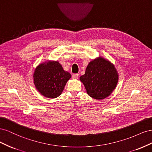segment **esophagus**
I'll return each instance as SVG.
<instances>
[{"label": "esophagus", "instance_id": "esophagus-1", "mask_svg": "<svg viewBox=\"0 0 152 152\" xmlns=\"http://www.w3.org/2000/svg\"><path fill=\"white\" fill-rule=\"evenodd\" d=\"M72 77L73 79H77L79 78V74L78 73H75V74H73Z\"/></svg>", "mask_w": 152, "mask_h": 152}]
</instances>
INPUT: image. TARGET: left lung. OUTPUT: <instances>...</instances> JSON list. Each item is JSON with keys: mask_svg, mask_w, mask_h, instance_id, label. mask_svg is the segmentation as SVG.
Returning <instances> with one entry per match:
<instances>
[{"mask_svg": "<svg viewBox=\"0 0 152 152\" xmlns=\"http://www.w3.org/2000/svg\"><path fill=\"white\" fill-rule=\"evenodd\" d=\"M118 73L108 59L99 56L91 61L85 72L80 77L87 94L95 99L102 100L111 94L116 88Z\"/></svg>", "mask_w": 152, "mask_h": 152, "instance_id": "obj_1", "label": "left lung"}]
</instances>
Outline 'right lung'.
Wrapping results in <instances>:
<instances>
[{
    "mask_svg": "<svg viewBox=\"0 0 152 152\" xmlns=\"http://www.w3.org/2000/svg\"><path fill=\"white\" fill-rule=\"evenodd\" d=\"M71 77L59 61L47 60L35 68L33 80L35 88L44 97L56 98L61 94Z\"/></svg>",
    "mask_w": 152,
    "mask_h": 152,
    "instance_id": "obj_1",
    "label": "right lung"
}]
</instances>
